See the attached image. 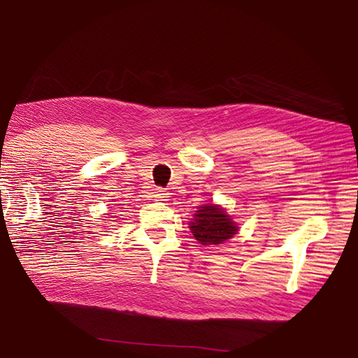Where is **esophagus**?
Instances as JSON below:
<instances>
[{
    "label": "esophagus",
    "mask_w": 358,
    "mask_h": 358,
    "mask_svg": "<svg viewBox=\"0 0 358 358\" xmlns=\"http://www.w3.org/2000/svg\"><path fill=\"white\" fill-rule=\"evenodd\" d=\"M153 197L156 199V201H167L169 192L162 189V187H156V189L153 191Z\"/></svg>",
    "instance_id": "obj_1"
}]
</instances>
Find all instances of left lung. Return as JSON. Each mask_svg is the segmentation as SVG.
I'll use <instances>...</instances> for the list:
<instances>
[{
  "instance_id": "1",
  "label": "left lung",
  "mask_w": 358,
  "mask_h": 358,
  "mask_svg": "<svg viewBox=\"0 0 358 358\" xmlns=\"http://www.w3.org/2000/svg\"><path fill=\"white\" fill-rule=\"evenodd\" d=\"M189 229L194 238L203 246L221 245L238 232L237 222H234L226 210L215 203L199 207L194 220L189 222Z\"/></svg>"
}]
</instances>
